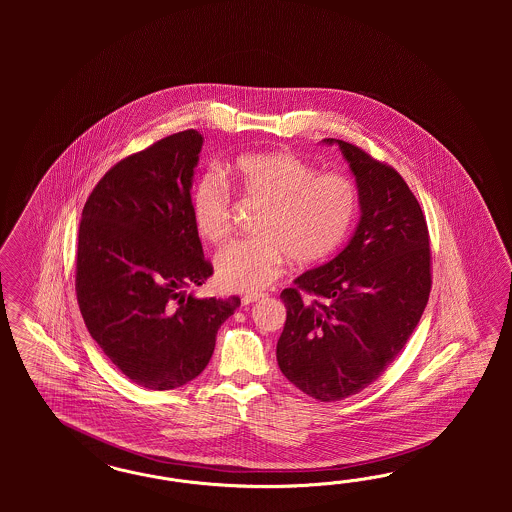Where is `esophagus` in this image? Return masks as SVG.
<instances>
[{
  "mask_svg": "<svg viewBox=\"0 0 512 512\" xmlns=\"http://www.w3.org/2000/svg\"><path fill=\"white\" fill-rule=\"evenodd\" d=\"M257 300H261V295H244L242 296V306H249V304H253Z\"/></svg>",
  "mask_w": 512,
  "mask_h": 512,
  "instance_id": "34e87169",
  "label": "esophagus"
}]
</instances>
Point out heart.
Instances as JSON below:
<instances>
[{"instance_id":"obj_1","label":"heart","mask_w":512,"mask_h":512,"mask_svg":"<svg viewBox=\"0 0 512 512\" xmlns=\"http://www.w3.org/2000/svg\"><path fill=\"white\" fill-rule=\"evenodd\" d=\"M231 186L248 201L263 202L257 240H238L216 255L219 287L255 295L283 272L285 257L296 264L323 263L336 253L357 216V187L336 172L317 174L291 152L236 157L225 169ZM189 210L197 233L208 242L231 229V195L214 174L191 189Z\"/></svg>"}]
</instances>
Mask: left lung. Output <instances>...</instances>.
I'll list each match as a JSON object with an SVG mask.
<instances>
[{
  "mask_svg": "<svg viewBox=\"0 0 512 512\" xmlns=\"http://www.w3.org/2000/svg\"><path fill=\"white\" fill-rule=\"evenodd\" d=\"M321 142L338 146L353 172L360 219L332 261L281 293L287 321L276 357L295 387L336 402L372 385L419 325L432 287L430 240L398 172L349 142Z\"/></svg>",
  "mask_w": 512,
  "mask_h": 512,
  "instance_id": "left-lung-1",
  "label": "left lung"
}]
</instances>
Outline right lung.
<instances>
[{
	"label": "right lung",
	"mask_w": 512,
	"mask_h": 512,
	"mask_svg": "<svg viewBox=\"0 0 512 512\" xmlns=\"http://www.w3.org/2000/svg\"><path fill=\"white\" fill-rule=\"evenodd\" d=\"M187 129L114 165L84 204L77 298L93 340L135 385L182 387L210 362L240 298L187 293L212 276L189 197L202 150Z\"/></svg>",
	"instance_id": "obj_1"
}]
</instances>
